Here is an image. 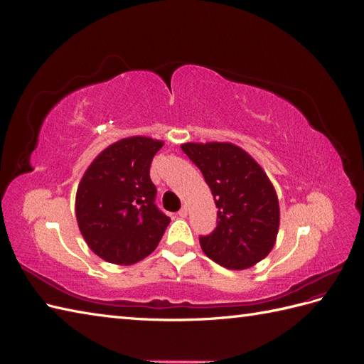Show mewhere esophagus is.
Listing matches in <instances>:
<instances>
[{"instance_id": "obj_1", "label": "esophagus", "mask_w": 364, "mask_h": 364, "mask_svg": "<svg viewBox=\"0 0 364 364\" xmlns=\"http://www.w3.org/2000/svg\"><path fill=\"white\" fill-rule=\"evenodd\" d=\"M181 217H186V215H188V206H186V205H183L182 208H181V211L178 213Z\"/></svg>"}]
</instances>
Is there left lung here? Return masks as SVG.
<instances>
[{
	"label": "left lung",
	"instance_id": "1",
	"mask_svg": "<svg viewBox=\"0 0 364 364\" xmlns=\"http://www.w3.org/2000/svg\"><path fill=\"white\" fill-rule=\"evenodd\" d=\"M214 196L217 228L200 237L208 258L245 270L266 258L277 243L279 202L266 171L232 142H185L181 146Z\"/></svg>",
	"mask_w": 364,
	"mask_h": 364
}]
</instances>
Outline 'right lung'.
Returning a JSON list of instances; mask_svg holds the SVG:
<instances>
[{
	"label": "right lung",
	"instance_id": "add662e5",
	"mask_svg": "<svg viewBox=\"0 0 364 364\" xmlns=\"http://www.w3.org/2000/svg\"><path fill=\"white\" fill-rule=\"evenodd\" d=\"M164 141L123 138L98 155L79 183L75 217L86 245L102 259L130 266L156 249L170 223L155 205L153 156Z\"/></svg>",
	"mask_w": 364,
	"mask_h": 364
}]
</instances>
